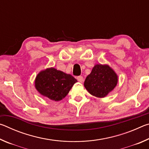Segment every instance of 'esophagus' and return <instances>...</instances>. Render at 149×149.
Returning <instances> with one entry per match:
<instances>
[{"label": "esophagus", "instance_id": "obj_1", "mask_svg": "<svg viewBox=\"0 0 149 149\" xmlns=\"http://www.w3.org/2000/svg\"><path fill=\"white\" fill-rule=\"evenodd\" d=\"M77 81L79 82H83L84 81V77H83L82 76H78L77 77Z\"/></svg>", "mask_w": 149, "mask_h": 149}]
</instances>
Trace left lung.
<instances>
[{
	"label": "left lung",
	"mask_w": 149,
	"mask_h": 149,
	"mask_svg": "<svg viewBox=\"0 0 149 149\" xmlns=\"http://www.w3.org/2000/svg\"><path fill=\"white\" fill-rule=\"evenodd\" d=\"M118 81L116 73L108 64H96L84 82L85 89L91 95L104 98L114 89Z\"/></svg>",
	"instance_id": "1"
}]
</instances>
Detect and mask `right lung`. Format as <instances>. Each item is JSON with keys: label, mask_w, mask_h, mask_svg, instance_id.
<instances>
[{"label": "right lung", "mask_w": 149, "mask_h": 149, "mask_svg": "<svg viewBox=\"0 0 149 149\" xmlns=\"http://www.w3.org/2000/svg\"><path fill=\"white\" fill-rule=\"evenodd\" d=\"M76 79L54 68L40 72L35 79V87L39 94L54 101L65 97L75 83Z\"/></svg>", "instance_id": "add662e5"}]
</instances>
